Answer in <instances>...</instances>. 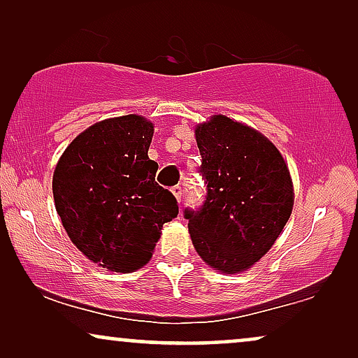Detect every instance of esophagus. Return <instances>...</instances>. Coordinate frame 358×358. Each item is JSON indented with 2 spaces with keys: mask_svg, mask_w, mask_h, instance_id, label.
<instances>
[{
  "mask_svg": "<svg viewBox=\"0 0 358 358\" xmlns=\"http://www.w3.org/2000/svg\"><path fill=\"white\" fill-rule=\"evenodd\" d=\"M171 192L174 194V197L178 199V202H180V199H182V187H180L179 184H178V185H174V187L171 189Z\"/></svg>",
  "mask_w": 358,
  "mask_h": 358,
  "instance_id": "obj_1",
  "label": "esophagus"
}]
</instances>
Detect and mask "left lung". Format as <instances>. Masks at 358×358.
<instances>
[{
    "mask_svg": "<svg viewBox=\"0 0 358 358\" xmlns=\"http://www.w3.org/2000/svg\"><path fill=\"white\" fill-rule=\"evenodd\" d=\"M203 203L185 208L195 251L224 273L246 271L282 233L293 207L280 151L251 127L215 115L195 129Z\"/></svg>",
    "mask_w": 358,
    "mask_h": 358,
    "instance_id": "8db88e82",
    "label": "left lung"
}]
</instances>
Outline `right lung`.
Wrapping results in <instances>:
<instances>
[{
  "label": "right lung",
  "mask_w": 358,
  "mask_h": 358,
  "mask_svg": "<svg viewBox=\"0 0 358 358\" xmlns=\"http://www.w3.org/2000/svg\"><path fill=\"white\" fill-rule=\"evenodd\" d=\"M153 124L140 115L102 120L78 135L53 173V199L75 246L99 266L134 272L150 261L178 200L155 180Z\"/></svg>",
  "instance_id": "obj_1"
}]
</instances>
